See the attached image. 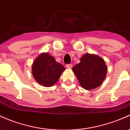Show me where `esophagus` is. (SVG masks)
Returning <instances> with one entry per match:
<instances>
[{
    "mask_svg": "<svg viewBox=\"0 0 130 130\" xmlns=\"http://www.w3.org/2000/svg\"><path fill=\"white\" fill-rule=\"evenodd\" d=\"M73 67L72 64H68V65H67V67L68 68H69V69H70V68H72Z\"/></svg>",
    "mask_w": 130,
    "mask_h": 130,
    "instance_id": "1",
    "label": "esophagus"
}]
</instances>
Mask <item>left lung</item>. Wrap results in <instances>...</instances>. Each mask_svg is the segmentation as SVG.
Here are the masks:
<instances>
[{
    "label": "left lung",
    "mask_w": 130,
    "mask_h": 130,
    "mask_svg": "<svg viewBox=\"0 0 130 130\" xmlns=\"http://www.w3.org/2000/svg\"><path fill=\"white\" fill-rule=\"evenodd\" d=\"M79 84L86 90L101 86L106 78L107 67L104 60L95 54H85L72 68Z\"/></svg>",
    "instance_id": "1"
}]
</instances>
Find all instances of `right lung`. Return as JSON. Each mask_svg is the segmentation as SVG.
<instances>
[{"label": "right lung", "mask_w": 130, "mask_h": 130, "mask_svg": "<svg viewBox=\"0 0 130 130\" xmlns=\"http://www.w3.org/2000/svg\"><path fill=\"white\" fill-rule=\"evenodd\" d=\"M65 68L47 52L39 54L32 64V75L42 86L51 87L58 81Z\"/></svg>", "instance_id": "add662e5"}]
</instances>
